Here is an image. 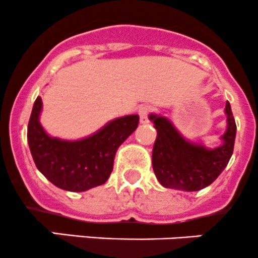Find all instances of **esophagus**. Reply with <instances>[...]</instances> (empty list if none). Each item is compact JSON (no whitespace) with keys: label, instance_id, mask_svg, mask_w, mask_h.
<instances>
[{"label":"esophagus","instance_id":"34e87169","mask_svg":"<svg viewBox=\"0 0 258 258\" xmlns=\"http://www.w3.org/2000/svg\"><path fill=\"white\" fill-rule=\"evenodd\" d=\"M151 112H152V107L151 106H142V107H140V122L141 123H148V114Z\"/></svg>","mask_w":258,"mask_h":258}]
</instances>
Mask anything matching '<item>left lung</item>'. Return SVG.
<instances>
[{
  "mask_svg": "<svg viewBox=\"0 0 258 258\" xmlns=\"http://www.w3.org/2000/svg\"><path fill=\"white\" fill-rule=\"evenodd\" d=\"M227 130L221 137L223 144L216 148L194 144L182 137L170 119L150 114L157 130L152 150V167L163 187L181 191H200L210 186L225 170L233 153L236 122L230 102H226Z\"/></svg>",
  "mask_w": 258,
  "mask_h": 258,
  "instance_id": "obj_1",
  "label": "left lung"
}]
</instances>
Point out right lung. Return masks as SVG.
<instances>
[{
  "label": "right lung",
  "instance_id": "obj_1",
  "mask_svg": "<svg viewBox=\"0 0 258 258\" xmlns=\"http://www.w3.org/2000/svg\"><path fill=\"white\" fill-rule=\"evenodd\" d=\"M42 100L36 98L27 127L31 155L41 173L54 186L82 192L103 184L113 170L117 148L137 128L139 114L108 122L96 134L79 141L49 137L40 123Z\"/></svg>",
  "mask_w": 258,
  "mask_h": 258
}]
</instances>
